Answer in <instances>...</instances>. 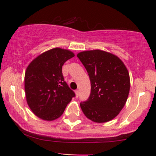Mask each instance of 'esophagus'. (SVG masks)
Segmentation results:
<instances>
[{"mask_svg":"<svg viewBox=\"0 0 156 156\" xmlns=\"http://www.w3.org/2000/svg\"><path fill=\"white\" fill-rule=\"evenodd\" d=\"M78 97H79V90H77L75 91V97H76V98H78Z\"/></svg>","mask_w":156,"mask_h":156,"instance_id":"obj_1","label":"esophagus"}]
</instances>
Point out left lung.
<instances>
[{
    "label": "left lung",
    "instance_id": "1",
    "mask_svg": "<svg viewBox=\"0 0 156 156\" xmlns=\"http://www.w3.org/2000/svg\"><path fill=\"white\" fill-rule=\"evenodd\" d=\"M77 56L85 67L91 84L89 99L80 103L83 113L96 123L112 120L128 97L130 82L126 66L116 55L104 50H84Z\"/></svg>",
    "mask_w": 156,
    "mask_h": 156
}]
</instances>
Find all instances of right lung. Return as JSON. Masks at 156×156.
I'll return each instance as SVG.
<instances>
[{
	"instance_id": "obj_1",
	"label": "right lung",
	"mask_w": 156,
	"mask_h": 156,
	"mask_svg": "<svg viewBox=\"0 0 156 156\" xmlns=\"http://www.w3.org/2000/svg\"><path fill=\"white\" fill-rule=\"evenodd\" d=\"M75 56L71 50L55 48L34 58L25 73L26 101L39 119L53 121L60 117L75 93L64 81L62 67Z\"/></svg>"
}]
</instances>
